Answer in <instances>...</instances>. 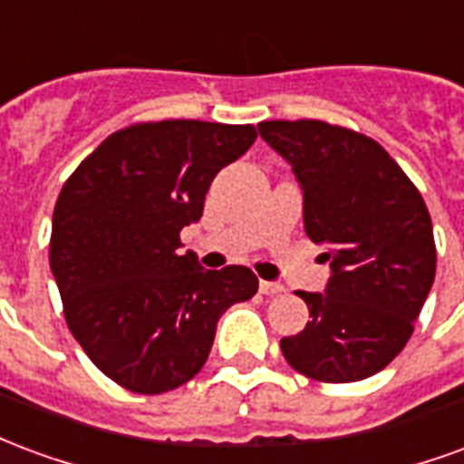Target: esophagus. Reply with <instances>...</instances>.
<instances>
[{"label":"esophagus","mask_w":464,"mask_h":464,"mask_svg":"<svg viewBox=\"0 0 464 464\" xmlns=\"http://www.w3.org/2000/svg\"><path fill=\"white\" fill-rule=\"evenodd\" d=\"M285 291L281 283H273V281H261V293L263 295H281Z\"/></svg>","instance_id":"esophagus-1"}]
</instances>
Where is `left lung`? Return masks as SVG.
Masks as SVG:
<instances>
[{
    "label": "left lung",
    "mask_w": 464,
    "mask_h": 464,
    "mask_svg": "<svg viewBox=\"0 0 464 464\" xmlns=\"http://www.w3.org/2000/svg\"><path fill=\"white\" fill-rule=\"evenodd\" d=\"M261 139L291 163L303 228L328 248L323 293L298 291L311 323L281 341L293 368L323 382L370 378L405 348L435 281L425 201L390 153L325 121H263Z\"/></svg>",
    "instance_id": "8db88e82"
}]
</instances>
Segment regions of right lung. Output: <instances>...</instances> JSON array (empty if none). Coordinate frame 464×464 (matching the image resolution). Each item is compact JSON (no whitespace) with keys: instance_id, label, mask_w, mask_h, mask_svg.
I'll list each match as a JSON object with an SVG mask.
<instances>
[{"instance_id":"1","label":"right lung","mask_w":464,"mask_h":464,"mask_svg":"<svg viewBox=\"0 0 464 464\" xmlns=\"http://www.w3.org/2000/svg\"><path fill=\"white\" fill-rule=\"evenodd\" d=\"M251 123H139L111 133L64 183L49 261L69 331L96 368L131 392L188 382L216 325L248 301L246 266L206 271L179 233L198 221L208 186L256 141Z\"/></svg>"}]
</instances>
